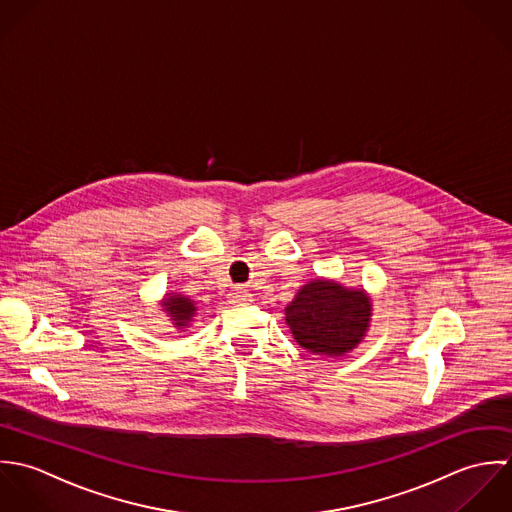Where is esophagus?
<instances>
[{
    "label": "esophagus",
    "mask_w": 512,
    "mask_h": 512,
    "mask_svg": "<svg viewBox=\"0 0 512 512\" xmlns=\"http://www.w3.org/2000/svg\"><path fill=\"white\" fill-rule=\"evenodd\" d=\"M249 299H251V295H249L245 289H235V291L231 293V303H235V305L247 303Z\"/></svg>",
    "instance_id": "34e87169"
}]
</instances>
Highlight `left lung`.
<instances>
[{
    "mask_svg": "<svg viewBox=\"0 0 512 512\" xmlns=\"http://www.w3.org/2000/svg\"><path fill=\"white\" fill-rule=\"evenodd\" d=\"M295 340L312 354L342 356L356 348L370 326L372 301L362 289L316 279L285 308Z\"/></svg>",
    "mask_w": 512,
    "mask_h": 512,
    "instance_id": "left-lung-1",
    "label": "left lung"
}]
</instances>
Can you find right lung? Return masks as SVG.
<instances>
[{
	"label": "right lung",
	"instance_id": "add662e5",
	"mask_svg": "<svg viewBox=\"0 0 512 512\" xmlns=\"http://www.w3.org/2000/svg\"><path fill=\"white\" fill-rule=\"evenodd\" d=\"M162 307L168 312V316L172 318L174 326H178V328H186L188 322L192 320V316L198 310L194 301H190L188 297L178 295V293L166 295V299L162 301Z\"/></svg>",
	"mask_w": 512,
	"mask_h": 512
}]
</instances>
